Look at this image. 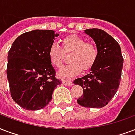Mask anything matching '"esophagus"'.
I'll return each instance as SVG.
<instances>
[{
	"label": "esophagus",
	"instance_id": "1",
	"mask_svg": "<svg viewBox=\"0 0 135 135\" xmlns=\"http://www.w3.org/2000/svg\"><path fill=\"white\" fill-rule=\"evenodd\" d=\"M62 83H63V85L67 86H71L72 85V82L70 80H62Z\"/></svg>",
	"mask_w": 135,
	"mask_h": 135
}]
</instances>
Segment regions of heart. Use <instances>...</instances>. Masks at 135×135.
Returning <instances> with one entry per match:
<instances>
[{
    "instance_id": "b5f03b06",
    "label": "heart",
    "mask_w": 135,
    "mask_h": 135,
    "mask_svg": "<svg viewBox=\"0 0 135 135\" xmlns=\"http://www.w3.org/2000/svg\"><path fill=\"white\" fill-rule=\"evenodd\" d=\"M64 52H72L70 63L63 67L59 75L62 78H71L80 73L82 70H90L98 59L97 47L92 42L86 40L79 35L71 34L65 37L62 40ZM50 63L55 68H60L62 65L64 53L61 47L56 43L51 45L48 50Z\"/></svg>"
}]
</instances>
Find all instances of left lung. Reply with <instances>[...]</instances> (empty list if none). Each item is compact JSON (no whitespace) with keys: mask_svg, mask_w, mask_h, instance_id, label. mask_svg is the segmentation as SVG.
Returning <instances> with one entry per match:
<instances>
[{"mask_svg":"<svg viewBox=\"0 0 135 135\" xmlns=\"http://www.w3.org/2000/svg\"><path fill=\"white\" fill-rule=\"evenodd\" d=\"M84 33L95 41L98 55L89 74L74 80L75 85L83 89V95L77 102L83 107L101 108L107 105L117 93L123 57L118 42L105 31L93 28L85 30Z\"/></svg>","mask_w":135,"mask_h":135,"instance_id":"left-lung-1","label":"left lung"}]
</instances>
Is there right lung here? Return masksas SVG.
I'll use <instances>...</instances> for the list:
<instances>
[{
    "label": "right lung",
    "instance_id": "right-lung-1",
    "mask_svg": "<svg viewBox=\"0 0 135 135\" xmlns=\"http://www.w3.org/2000/svg\"><path fill=\"white\" fill-rule=\"evenodd\" d=\"M51 30H34L18 36L8 55L7 78L11 97L23 109L38 110L52 100L61 80L57 79L48 50L55 37Z\"/></svg>",
    "mask_w": 135,
    "mask_h": 135
}]
</instances>
